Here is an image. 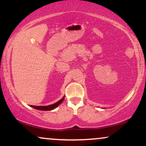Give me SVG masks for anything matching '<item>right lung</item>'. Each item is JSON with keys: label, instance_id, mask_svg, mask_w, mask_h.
Wrapping results in <instances>:
<instances>
[{"label": "right lung", "instance_id": "right-lung-1", "mask_svg": "<svg viewBox=\"0 0 146 146\" xmlns=\"http://www.w3.org/2000/svg\"><path fill=\"white\" fill-rule=\"evenodd\" d=\"M64 99V97L63 98H62L60 101L57 102L56 103L53 104H51V105L46 106H31L33 107V108H36L37 110H51L55 109L56 107H58V106H59L60 104L63 102Z\"/></svg>", "mask_w": 146, "mask_h": 146}]
</instances>
